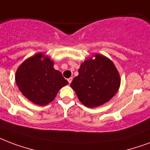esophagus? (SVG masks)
<instances>
[{"mask_svg": "<svg viewBox=\"0 0 150 150\" xmlns=\"http://www.w3.org/2000/svg\"><path fill=\"white\" fill-rule=\"evenodd\" d=\"M72 78L71 77V78H69V79H67V81H68V83H69V84H70L71 83V81H72Z\"/></svg>", "mask_w": 150, "mask_h": 150, "instance_id": "1", "label": "esophagus"}]
</instances>
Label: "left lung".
<instances>
[{"instance_id":"1","label":"left lung","mask_w":150,"mask_h":150,"mask_svg":"<svg viewBox=\"0 0 150 150\" xmlns=\"http://www.w3.org/2000/svg\"><path fill=\"white\" fill-rule=\"evenodd\" d=\"M93 57L81 64L79 75L71 83L79 100L89 108L108 102L120 86V76L112 61L103 55Z\"/></svg>"}]
</instances>
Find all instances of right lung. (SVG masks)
Returning <instances> with one entry per match:
<instances>
[{"label":"right lung","instance_id":"right-lung-1","mask_svg":"<svg viewBox=\"0 0 150 150\" xmlns=\"http://www.w3.org/2000/svg\"><path fill=\"white\" fill-rule=\"evenodd\" d=\"M54 62L39 52L27 58L16 72V82L23 95L38 105L50 104L58 91L68 82L60 71L55 70Z\"/></svg>","mask_w":150,"mask_h":150}]
</instances>
